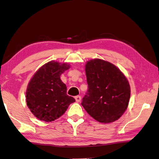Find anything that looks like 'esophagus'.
<instances>
[{"instance_id": "esophagus-1", "label": "esophagus", "mask_w": 159, "mask_h": 159, "mask_svg": "<svg viewBox=\"0 0 159 159\" xmlns=\"http://www.w3.org/2000/svg\"><path fill=\"white\" fill-rule=\"evenodd\" d=\"M75 99L76 102H80L81 101V97L80 95H77V96L75 97Z\"/></svg>"}]
</instances>
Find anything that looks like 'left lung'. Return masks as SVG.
<instances>
[{
    "instance_id": "obj_1",
    "label": "left lung",
    "mask_w": 159,
    "mask_h": 159,
    "mask_svg": "<svg viewBox=\"0 0 159 159\" xmlns=\"http://www.w3.org/2000/svg\"><path fill=\"white\" fill-rule=\"evenodd\" d=\"M85 72L88 90L81 105L100 123L119 119L127 110L130 99L126 77L111 63L99 59L87 61Z\"/></svg>"
}]
</instances>
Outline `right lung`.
Returning a JSON list of instances; mask_svg holds the SVG:
<instances>
[{
    "label": "right lung",
    "instance_id": "add662e5",
    "mask_svg": "<svg viewBox=\"0 0 159 159\" xmlns=\"http://www.w3.org/2000/svg\"><path fill=\"white\" fill-rule=\"evenodd\" d=\"M69 68L66 63L49 61L39 68L30 81L25 93L27 106L37 119L53 121L75 102L66 93L67 87L60 79L61 74Z\"/></svg>",
    "mask_w": 159,
    "mask_h": 159
}]
</instances>
